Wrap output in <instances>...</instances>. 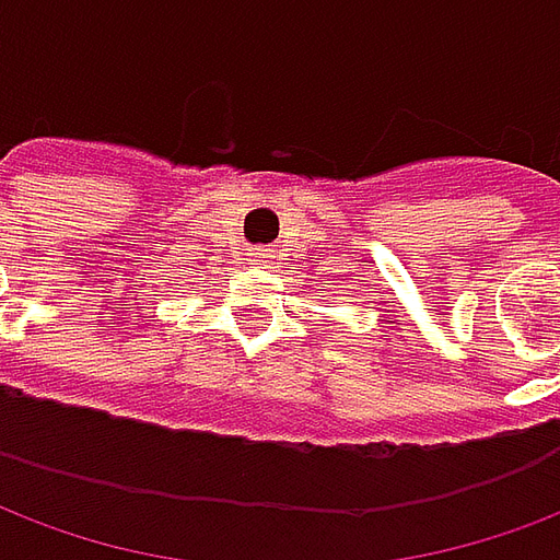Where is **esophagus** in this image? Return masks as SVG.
I'll return each mask as SVG.
<instances>
[{
    "mask_svg": "<svg viewBox=\"0 0 560 560\" xmlns=\"http://www.w3.org/2000/svg\"><path fill=\"white\" fill-rule=\"evenodd\" d=\"M255 258L267 260V248H258V252H255Z\"/></svg>",
    "mask_w": 560,
    "mask_h": 560,
    "instance_id": "34e87169",
    "label": "esophagus"
}]
</instances>
